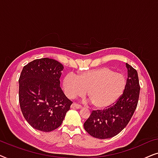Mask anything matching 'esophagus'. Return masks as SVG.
Here are the masks:
<instances>
[{
  "label": "esophagus",
  "mask_w": 158,
  "mask_h": 158,
  "mask_svg": "<svg viewBox=\"0 0 158 158\" xmlns=\"http://www.w3.org/2000/svg\"><path fill=\"white\" fill-rule=\"evenodd\" d=\"M71 108L72 109H81L82 106L81 105L77 104V103H73L72 105H71Z\"/></svg>",
  "instance_id": "1"
}]
</instances>
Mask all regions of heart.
<instances>
[{"label":"heart","instance_id":"obj_1","mask_svg":"<svg viewBox=\"0 0 158 158\" xmlns=\"http://www.w3.org/2000/svg\"><path fill=\"white\" fill-rule=\"evenodd\" d=\"M127 81L122 74L109 68L85 71L75 76L68 73L62 82L64 92L69 98L87 95L97 109L114 104L124 94Z\"/></svg>","mask_w":158,"mask_h":158}]
</instances>
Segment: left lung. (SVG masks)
<instances>
[{
  "instance_id": "8db88e82",
  "label": "left lung",
  "mask_w": 158,
  "mask_h": 158,
  "mask_svg": "<svg viewBox=\"0 0 158 158\" xmlns=\"http://www.w3.org/2000/svg\"><path fill=\"white\" fill-rule=\"evenodd\" d=\"M126 67L128 74L122 96L112 106L103 111H93L84 123V129L92 137L104 139L117 135L133 116L139 100V77L135 69L127 63Z\"/></svg>"
}]
</instances>
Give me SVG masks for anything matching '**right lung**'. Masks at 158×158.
I'll return each instance as SVG.
<instances>
[{
	"mask_svg": "<svg viewBox=\"0 0 158 158\" xmlns=\"http://www.w3.org/2000/svg\"><path fill=\"white\" fill-rule=\"evenodd\" d=\"M64 67L49 58L34 60L23 67L19 98L27 122L37 130L52 131L62 124L73 102L60 86Z\"/></svg>",
	"mask_w": 158,
	"mask_h": 158,
	"instance_id": "obj_1",
	"label": "right lung"
}]
</instances>
